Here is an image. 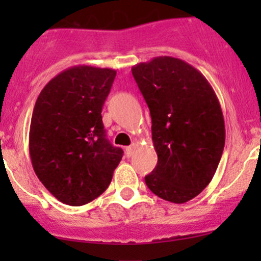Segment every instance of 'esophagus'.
<instances>
[{
  "label": "esophagus",
  "mask_w": 261,
  "mask_h": 261,
  "mask_svg": "<svg viewBox=\"0 0 261 261\" xmlns=\"http://www.w3.org/2000/svg\"><path fill=\"white\" fill-rule=\"evenodd\" d=\"M135 147H136V146H135V144H133V145H131V146H127V147H126L125 151H126V155H127L128 158H130L131 155L134 154V151H135Z\"/></svg>",
  "instance_id": "obj_1"
}]
</instances>
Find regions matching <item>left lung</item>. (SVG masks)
<instances>
[{"label":"left lung","instance_id":"8db88e82","mask_svg":"<svg viewBox=\"0 0 261 261\" xmlns=\"http://www.w3.org/2000/svg\"><path fill=\"white\" fill-rule=\"evenodd\" d=\"M131 72L150 110L158 154L146 186L165 201L186 203L208 186L222 156L220 102L203 74L178 58L156 57Z\"/></svg>","mask_w":261,"mask_h":261}]
</instances>
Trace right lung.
<instances>
[{
    "mask_svg": "<svg viewBox=\"0 0 261 261\" xmlns=\"http://www.w3.org/2000/svg\"><path fill=\"white\" fill-rule=\"evenodd\" d=\"M115 77L110 68H68L36 99L29 134L33 168L50 193L69 206L101 196L122 159V149L107 140L101 116Z\"/></svg>",
    "mask_w": 261,
    "mask_h": 261,
    "instance_id": "1",
    "label": "right lung"
}]
</instances>
